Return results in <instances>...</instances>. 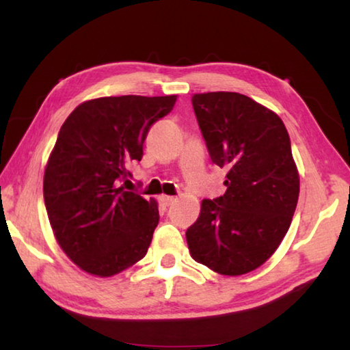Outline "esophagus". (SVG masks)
<instances>
[{
  "label": "esophagus",
  "instance_id": "esophagus-1",
  "mask_svg": "<svg viewBox=\"0 0 350 350\" xmlns=\"http://www.w3.org/2000/svg\"><path fill=\"white\" fill-rule=\"evenodd\" d=\"M176 198L174 196H168V194H162L161 196V202L165 205V206H170V205H173L174 202H176Z\"/></svg>",
  "mask_w": 350,
  "mask_h": 350
}]
</instances>
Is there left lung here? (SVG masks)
<instances>
[{
	"label": "left lung",
	"mask_w": 350,
	"mask_h": 350,
	"mask_svg": "<svg viewBox=\"0 0 350 350\" xmlns=\"http://www.w3.org/2000/svg\"><path fill=\"white\" fill-rule=\"evenodd\" d=\"M211 162L227 168V191L204 199L187 230L191 258L221 275H245L280 247L299 196V174L278 114L238 92L194 94Z\"/></svg>",
	"instance_id": "obj_1"
}]
</instances>
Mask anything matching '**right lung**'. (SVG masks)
Masks as SVG:
<instances>
[{
  "instance_id": "1",
  "label": "right lung",
  "mask_w": 350,
  "mask_h": 350,
  "mask_svg": "<svg viewBox=\"0 0 350 350\" xmlns=\"http://www.w3.org/2000/svg\"><path fill=\"white\" fill-rule=\"evenodd\" d=\"M177 96L100 97L70 112L44 170L52 232L86 273L108 278L145 256L159 224L154 199L118 187L142 161L146 134Z\"/></svg>"
}]
</instances>
